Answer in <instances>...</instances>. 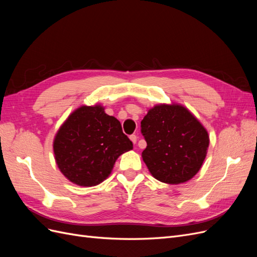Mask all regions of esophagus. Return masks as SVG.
I'll list each match as a JSON object with an SVG mask.
<instances>
[{
    "mask_svg": "<svg viewBox=\"0 0 257 257\" xmlns=\"http://www.w3.org/2000/svg\"><path fill=\"white\" fill-rule=\"evenodd\" d=\"M130 139H131L132 143H133V144H136V143H137V136H136V135H131V136H130Z\"/></svg>",
    "mask_w": 257,
    "mask_h": 257,
    "instance_id": "obj_1",
    "label": "esophagus"
}]
</instances>
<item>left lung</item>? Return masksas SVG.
<instances>
[{
	"label": "left lung",
	"instance_id": "8db88e82",
	"mask_svg": "<svg viewBox=\"0 0 257 257\" xmlns=\"http://www.w3.org/2000/svg\"><path fill=\"white\" fill-rule=\"evenodd\" d=\"M147 148L142 157L159 181L179 184L189 181L203 165L209 136L195 115L182 105H155L142 121Z\"/></svg>",
	"mask_w": 257,
	"mask_h": 257
}]
</instances>
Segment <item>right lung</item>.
Segmentation results:
<instances>
[{
    "label": "right lung",
    "mask_w": 257,
    "mask_h": 257,
    "mask_svg": "<svg viewBox=\"0 0 257 257\" xmlns=\"http://www.w3.org/2000/svg\"><path fill=\"white\" fill-rule=\"evenodd\" d=\"M133 149L121 123L100 105L81 106L68 115L53 141L54 159L69 181L94 186L111 174L121 154Z\"/></svg>",
    "instance_id": "right-lung-1"
}]
</instances>
